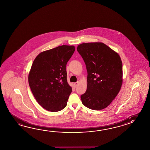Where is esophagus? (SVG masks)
Masks as SVG:
<instances>
[{
	"mask_svg": "<svg viewBox=\"0 0 150 150\" xmlns=\"http://www.w3.org/2000/svg\"><path fill=\"white\" fill-rule=\"evenodd\" d=\"M79 81H77V82H75V83H74V86H75V87H77V85L79 84Z\"/></svg>",
	"mask_w": 150,
	"mask_h": 150,
	"instance_id": "obj_1",
	"label": "esophagus"
}]
</instances>
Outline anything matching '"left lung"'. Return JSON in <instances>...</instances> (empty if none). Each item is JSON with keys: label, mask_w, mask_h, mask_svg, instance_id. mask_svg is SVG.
<instances>
[{"label": "left lung", "mask_w": 150, "mask_h": 150, "mask_svg": "<svg viewBox=\"0 0 150 150\" xmlns=\"http://www.w3.org/2000/svg\"><path fill=\"white\" fill-rule=\"evenodd\" d=\"M77 50L87 72V88L81 96L84 105L94 110L107 108L120 92L123 83L122 62L119 54L102 42L83 43Z\"/></svg>", "instance_id": "1"}]
</instances>
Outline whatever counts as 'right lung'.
I'll list each match as a JSON object with an SVG mask.
<instances>
[{
    "label": "right lung",
    "instance_id": "add662e5",
    "mask_svg": "<svg viewBox=\"0 0 150 150\" xmlns=\"http://www.w3.org/2000/svg\"><path fill=\"white\" fill-rule=\"evenodd\" d=\"M75 46L62 45L40 53L34 60L28 83L38 103L51 112L62 110L67 104L71 87L67 80L66 64Z\"/></svg>",
    "mask_w": 150,
    "mask_h": 150
}]
</instances>
